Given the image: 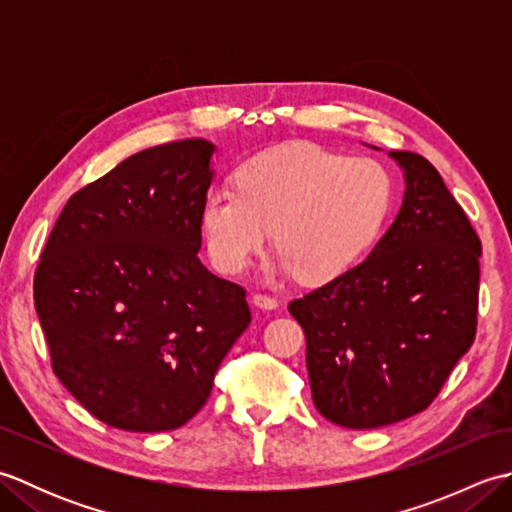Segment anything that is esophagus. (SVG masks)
Masks as SVG:
<instances>
[{"label": "esophagus", "instance_id": "1", "mask_svg": "<svg viewBox=\"0 0 512 512\" xmlns=\"http://www.w3.org/2000/svg\"><path fill=\"white\" fill-rule=\"evenodd\" d=\"M253 303L257 308H264V310L277 308V299L273 295H266V292H257V295H253Z\"/></svg>", "mask_w": 512, "mask_h": 512}]
</instances>
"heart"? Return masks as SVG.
<instances>
[{"label":"heart","mask_w":512,"mask_h":512,"mask_svg":"<svg viewBox=\"0 0 512 512\" xmlns=\"http://www.w3.org/2000/svg\"><path fill=\"white\" fill-rule=\"evenodd\" d=\"M391 202L394 180L380 162L288 145L248 160L237 187L206 195L202 231L224 273H244L273 231L281 270L325 284L367 253Z\"/></svg>","instance_id":"b5f03b06"}]
</instances>
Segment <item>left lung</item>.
I'll return each mask as SVG.
<instances>
[{"label":"left lung","mask_w":512,"mask_h":512,"mask_svg":"<svg viewBox=\"0 0 512 512\" xmlns=\"http://www.w3.org/2000/svg\"><path fill=\"white\" fill-rule=\"evenodd\" d=\"M394 224L361 264L290 301L306 334L314 407L376 429L427 409L477 330L482 242L438 169L413 151Z\"/></svg>","instance_id":"obj_1"}]
</instances>
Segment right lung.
I'll return each instance as SVG.
<instances>
[{
    "mask_svg": "<svg viewBox=\"0 0 512 512\" xmlns=\"http://www.w3.org/2000/svg\"><path fill=\"white\" fill-rule=\"evenodd\" d=\"M204 138L125 158L63 206L35 270L52 372L94 418L156 433L209 400L248 323L246 288L200 262Z\"/></svg>",
    "mask_w": 512,
    "mask_h": 512,
    "instance_id": "obj_1",
    "label": "right lung"
}]
</instances>
